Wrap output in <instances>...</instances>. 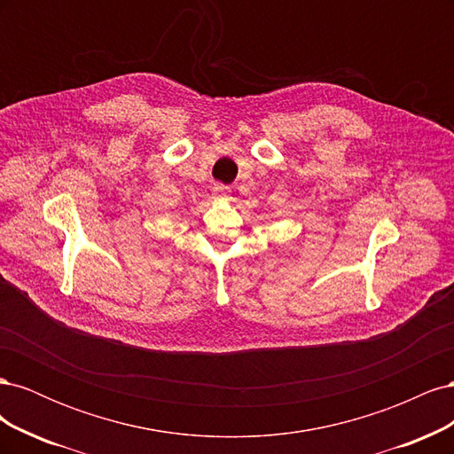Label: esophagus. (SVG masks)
I'll return each mask as SVG.
<instances>
[{"label":"esophagus","instance_id":"1","mask_svg":"<svg viewBox=\"0 0 454 454\" xmlns=\"http://www.w3.org/2000/svg\"><path fill=\"white\" fill-rule=\"evenodd\" d=\"M212 193H214L215 199H229L231 187H229V185H223V184H215L214 189H212Z\"/></svg>","mask_w":454,"mask_h":454}]
</instances>
